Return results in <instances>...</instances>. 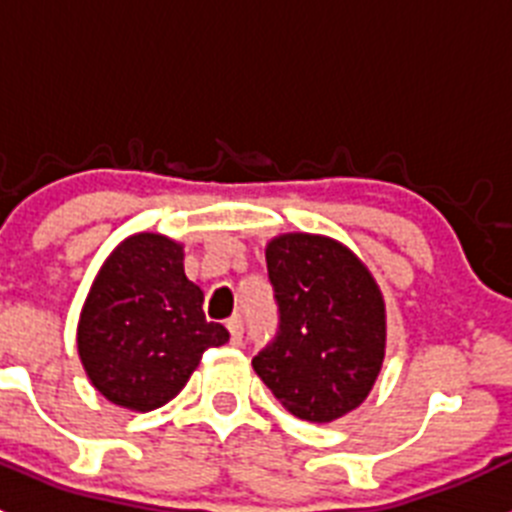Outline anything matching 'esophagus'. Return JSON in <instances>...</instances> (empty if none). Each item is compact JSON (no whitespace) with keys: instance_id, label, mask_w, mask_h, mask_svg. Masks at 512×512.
I'll return each mask as SVG.
<instances>
[{"instance_id":"1","label":"esophagus","mask_w":512,"mask_h":512,"mask_svg":"<svg viewBox=\"0 0 512 512\" xmlns=\"http://www.w3.org/2000/svg\"><path fill=\"white\" fill-rule=\"evenodd\" d=\"M228 330H230V343H233V346H241V341H243V320L238 318V315H233V318H228Z\"/></svg>"}]
</instances>
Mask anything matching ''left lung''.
<instances>
[{"label":"left lung","instance_id":"8db88e82","mask_svg":"<svg viewBox=\"0 0 512 512\" xmlns=\"http://www.w3.org/2000/svg\"><path fill=\"white\" fill-rule=\"evenodd\" d=\"M266 269L279 330L253 369L295 418H343L372 392L384 361L387 315L372 271L343 243L310 233L271 238Z\"/></svg>","mask_w":512,"mask_h":512}]
</instances>
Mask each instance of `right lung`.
Wrapping results in <instances>:
<instances>
[{"mask_svg":"<svg viewBox=\"0 0 512 512\" xmlns=\"http://www.w3.org/2000/svg\"><path fill=\"white\" fill-rule=\"evenodd\" d=\"M202 302L184 274L182 243L161 233L125 238L99 269L76 328L94 390L135 413L174 400L207 348L230 338L207 323Z\"/></svg>","mask_w":512,"mask_h":512,"instance_id":"obj_1","label":"right lung"}]
</instances>
